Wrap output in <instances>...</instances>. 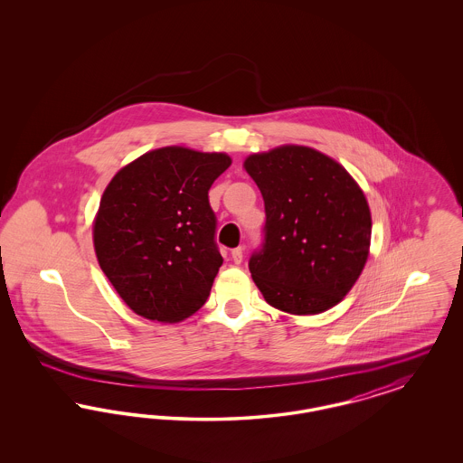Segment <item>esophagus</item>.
<instances>
[{"label": "esophagus", "instance_id": "34e87169", "mask_svg": "<svg viewBox=\"0 0 463 463\" xmlns=\"http://www.w3.org/2000/svg\"><path fill=\"white\" fill-rule=\"evenodd\" d=\"M244 253V250H242L241 246H238V248H234L232 251H231V257H232V260H234V264H241L242 262V255Z\"/></svg>", "mask_w": 463, "mask_h": 463}]
</instances>
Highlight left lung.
Here are the masks:
<instances>
[{
	"instance_id": "8db88e82",
	"label": "left lung",
	"mask_w": 463,
	"mask_h": 463,
	"mask_svg": "<svg viewBox=\"0 0 463 463\" xmlns=\"http://www.w3.org/2000/svg\"><path fill=\"white\" fill-rule=\"evenodd\" d=\"M265 206L264 242L250 262L265 302L289 314L336 306L368 260L370 206L349 172L306 146L246 157Z\"/></svg>"
}]
</instances>
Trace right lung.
I'll return each mask as SVG.
<instances>
[{
	"mask_svg": "<svg viewBox=\"0 0 463 463\" xmlns=\"http://www.w3.org/2000/svg\"><path fill=\"white\" fill-rule=\"evenodd\" d=\"M231 166L223 153L161 147L112 176L93 223L100 269L135 314L176 323L210 297L221 269L212 184Z\"/></svg>",
	"mask_w": 463,
	"mask_h": 463,
	"instance_id": "obj_1",
	"label": "right lung"
}]
</instances>
